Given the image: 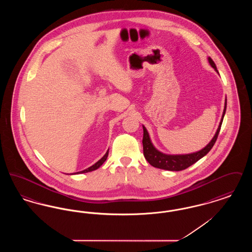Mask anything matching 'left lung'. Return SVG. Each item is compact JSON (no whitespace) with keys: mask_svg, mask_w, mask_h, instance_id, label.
<instances>
[{"mask_svg":"<svg viewBox=\"0 0 252 252\" xmlns=\"http://www.w3.org/2000/svg\"><path fill=\"white\" fill-rule=\"evenodd\" d=\"M208 61L210 65L215 69L217 73V68H216V63L214 60H212L210 57L208 58ZM226 108H227V98L225 100V106H224V110L223 114L221 117V120L219 123V126L217 127L215 136L211 140V142L207 144L204 148L199 151L193 152V153H189V154H178V155H171V154H165L160 151H158L154 144H152L149 133L145 126H143L144 129V138H143V145H144V155L146 160L154 167L163 169V170H168V171H181L186 168L189 167L195 163L197 160H199L201 158L206 156L209 151L213 148L214 144H216L217 136L220 131L221 125L224 119L225 113H226Z\"/></svg>","mask_w":252,"mask_h":252,"instance_id":"8db88e82","label":"left lung"}]
</instances>
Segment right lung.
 <instances>
[{"instance_id":"obj_1","label":"right lung","mask_w":252,"mask_h":252,"mask_svg":"<svg viewBox=\"0 0 252 252\" xmlns=\"http://www.w3.org/2000/svg\"><path fill=\"white\" fill-rule=\"evenodd\" d=\"M108 150L106 152V154L104 155V156L102 157L97 162H95L94 165H92L91 167L87 168V169H85L83 171H80V172H76V173H73V174H71V175H76V174H83V173H88V172H92V171H94L96 169H98V168L100 167L106 160H107V158H108Z\"/></svg>"}]
</instances>
